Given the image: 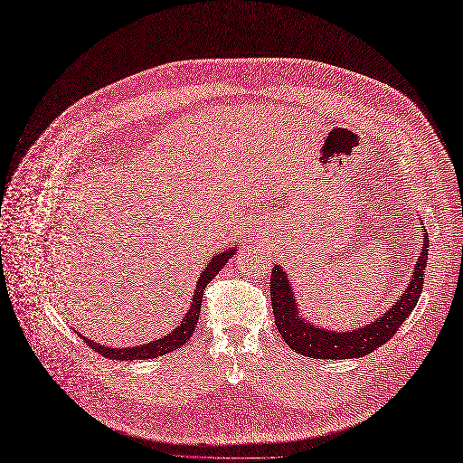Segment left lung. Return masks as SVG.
I'll return each mask as SVG.
<instances>
[{
    "label": "left lung",
    "mask_w": 463,
    "mask_h": 463,
    "mask_svg": "<svg viewBox=\"0 0 463 463\" xmlns=\"http://www.w3.org/2000/svg\"><path fill=\"white\" fill-rule=\"evenodd\" d=\"M423 232V249L416 260L414 273L402 297L395 300L383 315L373 322L352 327V329H326L311 322L302 315L293 284L288 279V271L280 266L271 273V302L275 313V324L286 345L300 355L313 359H355L372 354L386 341H390L398 327L409 318L416 307L423 289V275L429 258V234L423 220L420 222Z\"/></svg>",
    "instance_id": "obj_1"
}]
</instances>
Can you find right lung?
<instances>
[{
  "mask_svg": "<svg viewBox=\"0 0 463 463\" xmlns=\"http://www.w3.org/2000/svg\"><path fill=\"white\" fill-rule=\"evenodd\" d=\"M236 252V247H225L218 254H214L203 271L200 273L195 280L192 302L188 306V311L181 318V322L172 329L170 334L163 335L161 339L150 341L146 345H137V346H129V348H113V346H102L100 343H93L88 337H82L88 346H91L97 354L108 357V359H117V361H134V359H154L161 357L165 354H170L177 348H181L194 334V329L197 326V318H200V309H202V300H203V291L209 286V282L227 266V261L232 258Z\"/></svg>",
  "mask_w": 463,
  "mask_h": 463,
  "instance_id": "add662e5",
  "label": "right lung"
}]
</instances>
